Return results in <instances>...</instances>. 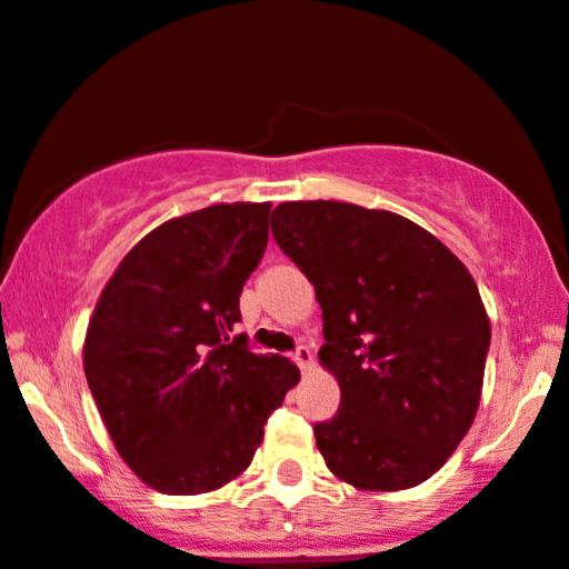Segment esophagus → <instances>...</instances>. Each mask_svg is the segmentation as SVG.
Returning <instances> with one entry per match:
<instances>
[{"instance_id": "esophagus-1", "label": "esophagus", "mask_w": 569, "mask_h": 569, "mask_svg": "<svg viewBox=\"0 0 569 569\" xmlns=\"http://www.w3.org/2000/svg\"><path fill=\"white\" fill-rule=\"evenodd\" d=\"M293 358V362H297L299 368H302V371H310L312 368V362H315V358H312V352H310V347H297V352L291 355Z\"/></svg>"}]
</instances>
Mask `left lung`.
Returning <instances> with one entry per match:
<instances>
[{
  "label": "left lung",
  "instance_id": "left-lung-1",
  "mask_svg": "<svg viewBox=\"0 0 569 569\" xmlns=\"http://www.w3.org/2000/svg\"><path fill=\"white\" fill-rule=\"evenodd\" d=\"M270 224L323 310L318 360L341 389L315 423L326 467L358 490L429 480L480 408L490 320L475 278L395 211L286 201Z\"/></svg>",
  "mask_w": 569,
  "mask_h": 569
}]
</instances>
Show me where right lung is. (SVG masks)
<instances>
[{"label": "right lung", "mask_w": 569, "mask_h": 569, "mask_svg": "<svg viewBox=\"0 0 569 569\" xmlns=\"http://www.w3.org/2000/svg\"><path fill=\"white\" fill-rule=\"evenodd\" d=\"M267 219L270 203L241 201L159 224L121 259L89 318V392L127 467L167 496L241 477L267 416L299 381L289 358L232 337Z\"/></svg>", "instance_id": "add662e5"}]
</instances>
